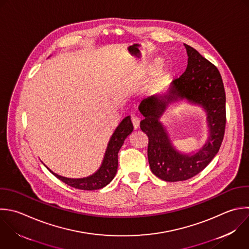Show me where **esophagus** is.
Here are the masks:
<instances>
[{
  "label": "esophagus",
  "instance_id": "esophagus-1",
  "mask_svg": "<svg viewBox=\"0 0 249 249\" xmlns=\"http://www.w3.org/2000/svg\"><path fill=\"white\" fill-rule=\"evenodd\" d=\"M131 123H132V125H133V128L134 129H137L139 127V119L136 117V116H131Z\"/></svg>",
  "mask_w": 249,
  "mask_h": 249
}]
</instances>
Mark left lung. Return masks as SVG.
Here are the masks:
<instances>
[{
  "label": "left lung",
  "mask_w": 249,
  "mask_h": 249,
  "mask_svg": "<svg viewBox=\"0 0 249 249\" xmlns=\"http://www.w3.org/2000/svg\"><path fill=\"white\" fill-rule=\"evenodd\" d=\"M188 54L186 71L162 95H152L141 101L139 111L144 117L141 130L147 134L148 160L152 172L161 180L176 182L190 179L204 169L218 153L226 126V94L221 75L215 65L196 50L184 44ZM185 98L204 107L208 113L210 138L193 156L179 154L172 147L159 123L168 104Z\"/></svg>",
  "instance_id": "left-lung-1"
}]
</instances>
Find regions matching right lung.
<instances>
[{"label": "right lung", "mask_w": 249, "mask_h": 249, "mask_svg": "<svg viewBox=\"0 0 249 249\" xmlns=\"http://www.w3.org/2000/svg\"><path fill=\"white\" fill-rule=\"evenodd\" d=\"M133 130V125L131 124L130 118H124L119 126L113 133L104 156V160L100 168L89 177L81 179H71L59 176L50 170L56 178L64 182L65 184L80 190H98L106 185H108L115 177L118 169V153L124 144V139Z\"/></svg>", "instance_id": "right-lung-1"}]
</instances>
